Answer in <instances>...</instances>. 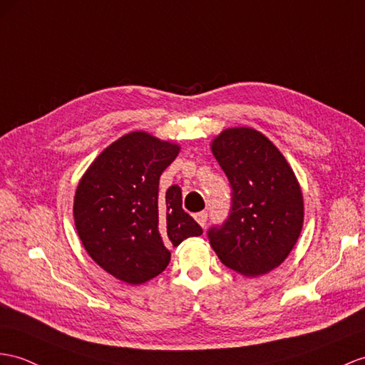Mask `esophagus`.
Returning a JSON list of instances; mask_svg holds the SVG:
<instances>
[{"mask_svg":"<svg viewBox=\"0 0 365 365\" xmlns=\"http://www.w3.org/2000/svg\"><path fill=\"white\" fill-rule=\"evenodd\" d=\"M195 220H197V223L200 225V226H206V223H207V212L206 210H202V212H198V213H195Z\"/></svg>","mask_w":365,"mask_h":365,"instance_id":"34e87169","label":"esophagus"}]
</instances>
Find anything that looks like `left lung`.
I'll list each match as a JSON object with an SVG mask.
<instances>
[{"mask_svg": "<svg viewBox=\"0 0 365 365\" xmlns=\"http://www.w3.org/2000/svg\"><path fill=\"white\" fill-rule=\"evenodd\" d=\"M212 153L232 189V206L207 237L221 263L257 277L287 259L304 225V197L279 148L247 127L227 128L212 140Z\"/></svg>", "mask_w": 365, "mask_h": 365, "instance_id": "obj_1", "label": "left lung"}]
</instances>
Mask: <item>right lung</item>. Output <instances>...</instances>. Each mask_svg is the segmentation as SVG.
Here are the masks:
<instances>
[{"instance_id":"obj_1","label":"right lung","mask_w":365,"mask_h":365,"mask_svg":"<svg viewBox=\"0 0 365 365\" xmlns=\"http://www.w3.org/2000/svg\"><path fill=\"white\" fill-rule=\"evenodd\" d=\"M180 145L145 131L122 136L94 159L74 197V223L91 259L113 277L140 285L161 274L168 247L202 234L182 209L178 185L159 193V178Z\"/></svg>"}]
</instances>
